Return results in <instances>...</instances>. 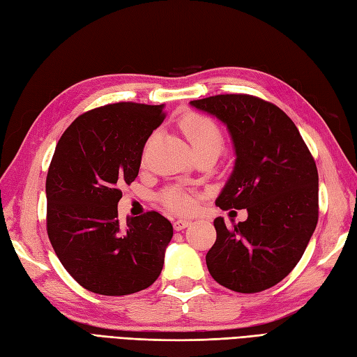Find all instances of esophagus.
<instances>
[{"instance_id":"34e87169","label":"esophagus","mask_w":357,"mask_h":357,"mask_svg":"<svg viewBox=\"0 0 357 357\" xmlns=\"http://www.w3.org/2000/svg\"><path fill=\"white\" fill-rule=\"evenodd\" d=\"M190 225H191L190 220H182V218H179V220L173 223V227H175V231H182V229H185V227H188Z\"/></svg>"}]
</instances>
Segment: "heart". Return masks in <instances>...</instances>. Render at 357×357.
Masks as SVG:
<instances>
[{
	"label": "heart",
	"mask_w": 357,
	"mask_h": 357,
	"mask_svg": "<svg viewBox=\"0 0 357 357\" xmlns=\"http://www.w3.org/2000/svg\"><path fill=\"white\" fill-rule=\"evenodd\" d=\"M179 130L184 134L193 153L213 152L218 155L223 149L225 137L214 121L202 114L188 113L179 121ZM161 202L179 214H188L195 209V197L179 188H170L161 195Z\"/></svg>",
	"instance_id": "1"
}]
</instances>
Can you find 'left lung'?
I'll return each instance as SVG.
<instances>
[{
    "mask_svg": "<svg viewBox=\"0 0 357 357\" xmlns=\"http://www.w3.org/2000/svg\"><path fill=\"white\" fill-rule=\"evenodd\" d=\"M191 107L223 122L235 166L215 199L222 209H248V220L226 227L206 253L209 274L236 292H259L287 278L303 257L318 222V172L294 122L267 100L217 95Z\"/></svg>",
    "mask_w": 357,
    "mask_h": 357,
    "instance_id": "left-lung-1",
    "label": "left lung"
}]
</instances>
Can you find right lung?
I'll list each match as a JSON object with an SVG mask.
<instances>
[{
	"label": "right lung",
	"instance_id": "right-lung-1",
	"mask_svg": "<svg viewBox=\"0 0 357 357\" xmlns=\"http://www.w3.org/2000/svg\"><path fill=\"white\" fill-rule=\"evenodd\" d=\"M162 121L164 104H109L78 116L56 146L48 236L63 267L95 294H134L162 270L172 223L157 211L117 217L121 187L139 175L144 143Z\"/></svg>",
	"mask_w": 357,
	"mask_h": 357
}]
</instances>
